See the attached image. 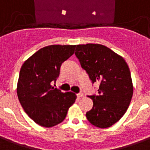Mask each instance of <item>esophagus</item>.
Here are the masks:
<instances>
[{"label": "esophagus", "mask_w": 150, "mask_h": 150, "mask_svg": "<svg viewBox=\"0 0 150 150\" xmlns=\"http://www.w3.org/2000/svg\"><path fill=\"white\" fill-rule=\"evenodd\" d=\"M76 96H77V98H82L83 96H84V94H83L82 92H80L79 93H77V94H76Z\"/></svg>", "instance_id": "34e87169"}]
</instances>
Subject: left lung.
<instances>
[{
	"label": "left lung",
	"instance_id": "obj_1",
	"mask_svg": "<svg viewBox=\"0 0 150 150\" xmlns=\"http://www.w3.org/2000/svg\"><path fill=\"white\" fill-rule=\"evenodd\" d=\"M75 55L92 84H99L98 93L88 96L93 106L86 117L96 127H110L122 117L132 99L133 83L127 63L98 44L76 45Z\"/></svg>",
	"mask_w": 150,
	"mask_h": 150
}]
</instances>
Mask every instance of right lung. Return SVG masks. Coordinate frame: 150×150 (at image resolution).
Listing matches in <instances>:
<instances>
[{
  "label": "right lung",
  "mask_w": 150,
  "mask_h": 150,
  "mask_svg": "<svg viewBox=\"0 0 150 150\" xmlns=\"http://www.w3.org/2000/svg\"><path fill=\"white\" fill-rule=\"evenodd\" d=\"M76 45H53L35 52L21 66L17 97L29 117L43 127L61 123L75 102L74 93H62L52 86L60 74L62 63L74 54Z\"/></svg>",
  "instance_id": "obj_1"
}]
</instances>
